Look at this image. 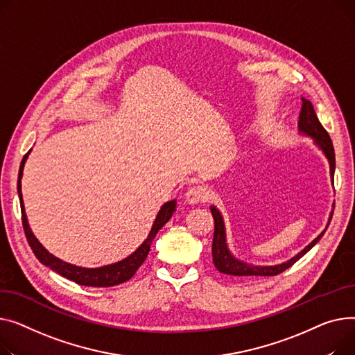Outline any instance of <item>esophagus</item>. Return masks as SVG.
I'll list each match as a JSON object with an SVG mask.
<instances>
[{
	"label": "esophagus",
	"instance_id": "obj_1",
	"mask_svg": "<svg viewBox=\"0 0 355 355\" xmlns=\"http://www.w3.org/2000/svg\"><path fill=\"white\" fill-rule=\"evenodd\" d=\"M207 195H209V192L206 191V187L198 184V186H192V187H189V189H187V192L184 193V199H186L187 203L195 205V203L206 200Z\"/></svg>",
	"mask_w": 355,
	"mask_h": 355
}]
</instances>
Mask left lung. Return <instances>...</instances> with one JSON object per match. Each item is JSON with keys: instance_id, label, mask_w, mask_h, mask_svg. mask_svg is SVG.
I'll return each mask as SVG.
<instances>
[{"instance_id": "left-lung-1", "label": "left lung", "mask_w": 355, "mask_h": 355, "mask_svg": "<svg viewBox=\"0 0 355 355\" xmlns=\"http://www.w3.org/2000/svg\"><path fill=\"white\" fill-rule=\"evenodd\" d=\"M302 100V107L300 112V120H298V132L302 136H306L309 139L314 140V144L317 148L324 153V156L328 160L329 164V176H331V183L334 186V172H336V153H334V146H332V141L329 139V135L327 130L322 128V124L320 123L314 106L309 100L305 97H301ZM211 212L215 219V232H214V242H212V258L216 269L220 274L225 275H231V277H274L281 272H284L285 269H288L291 265H294L300 258H302L312 246H315V243L322 238L325 234L327 227L331 222L332 212H334V203H332V211L328 218V223L325 226L324 231L308 243L301 252H298L295 257L291 259L278 263V265H254V263H246L241 259H238L227 246L226 241V227H225V220L218 209L216 206H211Z\"/></svg>"}]
</instances>
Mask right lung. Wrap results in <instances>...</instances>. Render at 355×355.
Masks as SVG:
<instances>
[{"instance_id": "1", "label": "right lung", "mask_w": 355, "mask_h": 355, "mask_svg": "<svg viewBox=\"0 0 355 355\" xmlns=\"http://www.w3.org/2000/svg\"><path fill=\"white\" fill-rule=\"evenodd\" d=\"M31 150L23 157V162H21L19 166V172H18V183H17V189H18V198H19V205H21V214H23V226H24V232L27 236V241L33 249L34 255L37 259L53 269L54 272L60 274L61 277H64L78 285H86V286H113L119 285L129 281L139 269V266L144 262L146 257H148L150 251V245L153 239L156 238V234L160 231V229L168 223V220L172 218L173 212L176 211V199L169 200L162 205L160 211L156 215V219L152 225L150 232L146 238L141 245L136 249L135 252H132L129 257L124 259L110 263V265H104L98 268H83L77 266L69 262H64L62 259L54 257L50 254L47 249L40 243V241L35 238L33 234L31 227L28 225V219L26 215V207H24V200H23V193H21V179H23V172H24V164L28 159V155Z\"/></svg>"}]
</instances>
